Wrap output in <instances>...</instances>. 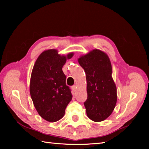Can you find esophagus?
I'll return each instance as SVG.
<instances>
[{
    "label": "esophagus",
    "mask_w": 149,
    "mask_h": 149,
    "mask_svg": "<svg viewBox=\"0 0 149 149\" xmlns=\"http://www.w3.org/2000/svg\"><path fill=\"white\" fill-rule=\"evenodd\" d=\"M72 89H73V90L74 92H76V89H77V85L75 84V85L73 86H72Z\"/></svg>",
    "instance_id": "obj_1"
}]
</instances>
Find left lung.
<instances>
[{
	"label": "left lung",
	"mask_w": 149,
	"mask_h": 149,
	"mask_svg": "<svg viewBox=\"0 0 149 149\" xmlns=\"http://www.w3.org/2000/svg\"><path fill=\"white\" fill-rule=\"evenodd\" d=\"M78 61L86 73L88 97L84 104L87 116L94 122L104 120L112 114L117 102L109 58L100 49H94L81 56Z\"/></svg>",
	"instance_id": "left-lung-1"
}]
</instances>
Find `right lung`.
<instances>
[{"mask_svg": "<svg viewBox=\"0 0 149 149\" xmlns=\"http://www.w3.org/2000/svg\"><path fill=\"white\" fill-rule=\"evenodd\" d=\"M73 55L70 53L61 55L56 49H47L34 64L30 82V96L38 114L48 122L61 119L72 100L62 68Z\"/></svg>", "mask_w": 149, "mask_h": 149, "instance_id": "1", "label": "right lung"}]
</instances>
